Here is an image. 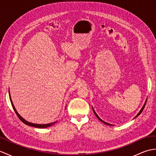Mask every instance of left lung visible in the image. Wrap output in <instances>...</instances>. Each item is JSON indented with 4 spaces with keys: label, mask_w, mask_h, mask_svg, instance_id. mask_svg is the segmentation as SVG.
Listing matches in <instances>:
<instances>
[{
    "label": "left lung",
    "mask_w": 156,
    "mask_h": 156,
    "mask_svg": "<svg viewBox=\"0 0 156 156\" xmlns=\"http://www.w3.org/2000/svg\"><path fill=\"white\" fill-rule=\"evenodd\" d=\"M146 102H147V99H146V101H145V103H144V106H143V107H142V108L141 109V110H140V112H139V113L136 115V117H138V116L139 115H140L141 113V112H142V111H143V110H144V107H145V105H146ZM92 110H93V111H94V115H96V117H97V118H98V119H99V120H100L101 122H103V123H105V125H111V124H109V123H108V122H105L104 121H102V119L100 118V117H98V115L97 114V113H96V112L94 111V108H92Z\"/></svg>",
    "instance_id": "1"
}]
</instances>
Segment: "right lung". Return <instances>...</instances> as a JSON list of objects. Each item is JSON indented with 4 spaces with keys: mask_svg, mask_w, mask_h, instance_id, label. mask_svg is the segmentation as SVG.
Instances as JSON below:
<instances>
[{
    "mask_svg": "<svg viewBox=\"0 0 156 156\" xmlns=\"http://www.w3.org/2000/svg\"><path fill=\"white\" fill-rule=\"evenodd\" d=\"M9 98H10V101H11V105H12V107L13 108V109H14V111L15 112V113L16 114V115L18 116V117L19 118L20 120H21L23 122H24L25 124L27 125H29V126H32V127H37V128H47L48 127H51V125H53L54 124H55V122H51V123H48V124H35V123H33V122H28L26 120H25L24 119H23L22 117H21L20 116V115L18 113L17 111H16V109L14 107V105H13V103L12 102V100H11V95H10V92H9Z\"/></svg>",
    "mask_w": 156,
    "mask_h": 156,
    "instance_id": "add662e5",
    "label": "right lung"
}]
</instances>
